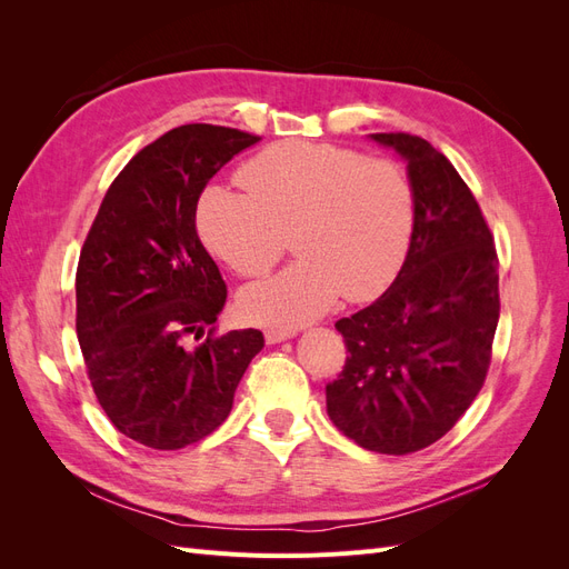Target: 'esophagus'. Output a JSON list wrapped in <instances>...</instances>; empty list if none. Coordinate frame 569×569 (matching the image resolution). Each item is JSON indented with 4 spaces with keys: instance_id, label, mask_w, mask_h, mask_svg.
<instances>
[{
    "instance_id": "34e87169",
    "label": "esophagus",
    "mask_w": 569,
    "mask_h": 569,
    "mask_svg": "<svg viewBox=\"0 0 569 569\" xmlns=\"http://www.w3.org/2000/svg\"><path fill=\"white\" fill-rule=\"evenodd\" d=\"M289 337H295V332H291V330H268L266 332V341L268 343H280V341H284Z\"/></svg>"
}]
</instances>
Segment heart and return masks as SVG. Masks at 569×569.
Listing matches in <instances>:
<instances>
[{
  "label": "heart",
  "mask_w": 569,
  "mask_h": 569,
  "mask_svg": "<svg viewBox=\"0 0 569 569\" xmlns=\"http://www.w3.org/2000/svg\"><path fill=\"white\" fill-rule=\"evenodd\" d=\"M244 194L211 187L199 232L239 278H263L295 244L299 261L239 297L244 318L301 325L339 297L372 301L401 272L416 234V189L401 163L337 144L278 142L237 173Z\"/></svg>",
  "instance_id": "b5f03b06"
}]
</instances>
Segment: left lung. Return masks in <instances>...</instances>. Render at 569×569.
I'll list each match as a JSON object with an SVG mask.
<instances>
[{"label": "left lung", "instance_id": "8db88e82", "mask_svg": "<svg viewBox=\"0 0 569 569\" xmlns=\"http://www.w3.org/2000/svg\"><path fill=\"white\" fill-rule=\"evenodd\" d=\"M408 161L416 234L385 295L335 322L347 363L325 387L339 432L375 453L439 441L470 408L501 313L493 234L453 163L418 134L377 132Z\"/></svg>", "mask_w": 569, "mask_h": 569}]
</instances>
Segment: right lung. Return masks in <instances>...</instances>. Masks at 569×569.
Wrapping results in <instances>:
<instances>
[{
  "mask_svg": "<svg viewBox=\"0 0 569 569\" xmlns=\"http://www.w3.org/2000/svg\"><path fill=\"white\" fill-rule=\"evenodd\" d=\"M261 137L189 123L137 151L99 206L76 272V330L99 406L120 435L178 451L226 422L263 349L216 332L226 280L197 234L203 187Z\"/></svg>",
  "mask_w": 569,
  "mask_h": 569,
  "instance_id": "add662e5",
  "label": "right lung"
}]
</instances>
